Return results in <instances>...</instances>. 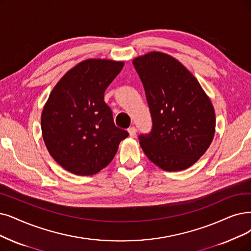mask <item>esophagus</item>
Masks as SVG:
<instances>
[{"label":"esophagus","mask_w":251,"mask_h":251,"mask_svg":"<svg viewBox=\"0 0 251 251\" xmlns=\"http://www.w3.org/2000/svg\"><path fill=\"white\" fill-rule=\"evenodd\" d=\"M127 132H128L129 137H135L136 134H137V129H136L135 126H132V127H128L127 128Z\"/></svg>","instance_id":"esophagus-1"}]
</instances>
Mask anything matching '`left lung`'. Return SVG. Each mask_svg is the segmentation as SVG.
<instances>
[{
    "mask_svg": "<svg viewBox=\"0 0 251 251\" xmlns=\"http://www.w3.org/2000/svg\"><path fill=\"white\" fill-rule=\"evenodd\" d=\"M143 83L152 129L140 135L146 156L165 171L193 166L211 144L215 112L197 78L173 56L151 51L133 59Z\"/></svg>",
    "mask_w": 251,
    "mask_h": 251,
    "instance_id": "left-lung-1",
    "label": "left lung"
}]
</instances>
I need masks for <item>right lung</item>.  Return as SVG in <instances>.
Wrapping results in <instances>:
<instances>
[{"instance_id": "right-lung-1", "label": "right lung", "mask_w": 251, "mask_h": 251, "mask_svg": "<svg viewBox=\"0 0 251 251\" xmlns=\"http://www.w3.org/2000/svg\"><path fill=\"white\" fill-rule=\"evenodd\" d=\"M124 62L89 58L77 64L50 93L41 115L44 143L55 162L76 175H94L108 166L122 140L128 136L115 126L104 102L108 85Z\"/></svg>"}]
</instances>
